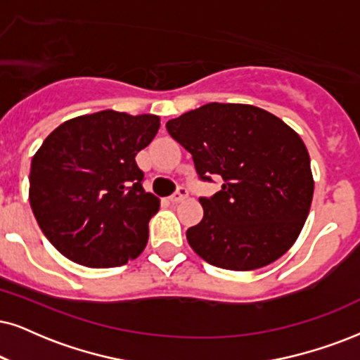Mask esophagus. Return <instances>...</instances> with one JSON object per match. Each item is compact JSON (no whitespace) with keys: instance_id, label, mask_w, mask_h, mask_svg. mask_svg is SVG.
<instances>
[{"instance_id":"obj_1","label":"esophagus","mask_w":360,"mask_h":360,"mask_svg":"<svg viewBox=\"0 0 360 360\" xmlns=\"http://www.w3.org/2000/svg\"><path fill=\"white\" fill-rule=\"evenodd\" d=\"M186 198H188V191H186L184 188H179V189L176 191L174 194L171 195L169 201H171L172 204H177V202H181V201H183V199H186Z\"/></svg>"}]
</instances>
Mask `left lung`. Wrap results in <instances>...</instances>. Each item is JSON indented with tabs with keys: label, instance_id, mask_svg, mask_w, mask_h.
Here are the masks:
<instances>
[{
	"label": "left lung",
	"instance_id": "obj_1",
	"mask_svg": "<svg viewBox=\"0 0 360 360\" xmlns=\"http://www.w3.org/2000/svg\"><path fill=\"white\" fill-rule=\"evenodd\" d=\"M193 154L201 179H224L199 202L204 216L186 238L221 269L254 271L292 248L314 194L311 159L292 127L252 104L209 103L166 122Z\"/></svg>",
	"mask_w": 360,
	"mask_h": 360
}]
</instances>
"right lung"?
I'll return each instance as SVG.
<instances>
[{"label":"right lung","instance_id":"add662e5","mask_svg":"<svg viewBox=\"0 0 360 360\" xmlns=\"http://www.w3.org/2000/svg\"><path fill=\"white\" fill-rule=\"evenodd\" d=\"M159 126L156 115L104 109L65 121L43 141L31 161L30 204L63 256L101 269L144 251L159 199L144 191L136 154Z\"/></svg>","mask_w":360,"mask_h":360}]
</instances>
